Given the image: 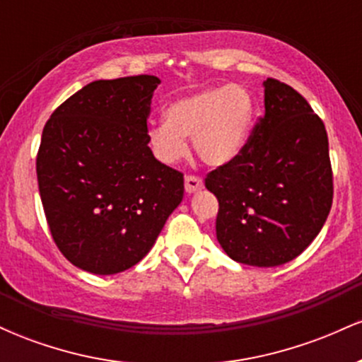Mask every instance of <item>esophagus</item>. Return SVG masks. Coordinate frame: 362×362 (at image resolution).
Returning a JSON list of instances; mask_svg holds the SVG:
<instances>
[{
	"instance_id": "esophagus-1",
	"label": "esophagus",
	"mask_w": 362,
	"mask_h": 362,
	"mask_svg": "<svg viewBox=\"0 0 362 362\" xmlns=\"http://www.w3.org/2000/svg\"><path fill=\"white\" fill-rule=\"evenodd\" d=\"M202 187H204V182H202L199 177H194V175L185 177V192L187 194L199 192V190H201Z\"/></svg>"
}]
</instances>
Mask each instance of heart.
<instances>
[{
	"mask_svg": "<svg viewBox=\"0 0 362 362\" xmlns=\"http://www.w3.org/2000/svg\"><path fill=\"white\" fill-rule=\"evenodd\" d=\"M255 100L242 85H221L177 98L165 109V122L146 132L153 156L175 165L187 155L185 139L202 161L213 167L242 153L255 120Z\"/></svg>",
	"mask_w": 362,
	"mask_h": 362,
	"instance_id": "obj_1",
	"label": "heart"
}]
</instances>
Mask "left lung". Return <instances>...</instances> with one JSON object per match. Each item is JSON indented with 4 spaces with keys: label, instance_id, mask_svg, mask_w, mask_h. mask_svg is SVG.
I'll return each instance as SVG.
<instances>
[{
    "label": "left lung",
    "instance_id": "1",
    "mask_svg": "<svg viewBox=\"0 0 362 362\" xmlns=\"http://www.w3.org/2000/svg\"><path fill=\"white\" fill-rule=\"evenodd\" d=\"M265 114L238 156L206 178L219 201L216 236L230 259L277 267L296 259L332 207L323 122L284 83L264 81Z\"/></svg>",
    "mask_w": 362,
    "mask_h": 362
}]
</instances>
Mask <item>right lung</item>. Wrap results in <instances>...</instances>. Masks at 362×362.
<instances>
[{
  "label": "right lung",
  "mask_w": 362,
  "mask_h": 362,
  "mask_svg": "<svg viewBox=\"0 0 362 362\" xmlns=\"http://www.w3.org/2000/svg\"><path fill=\"white\" fill-rule=\"evenodd\" d=\"M160 80L91 81L52 112L37 155L44 213L57 248L81 271L110 276L151 250L184 199V177L148 146Z\"/></svg>",
  "instance_id": "right-lung-1"
}]
</instances>
